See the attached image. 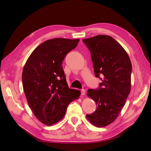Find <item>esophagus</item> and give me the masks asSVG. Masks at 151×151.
<instances>
[{
    "instance_id": "1",
    "label": "esophagus",
    "mask_w": 151,
    "mask_h": 151,
    "mask_svg": "<svg viewBox=\"0 0 151 151\" xmlns=\"http://www.w3.org/2000/svg\"><path fill=\"white\" fill-rule=\"evenodd\" d=\"M81 95L84 96V95H85V94H86V91H85L84 89H81Z\"/></svg>"
}]
</instances>
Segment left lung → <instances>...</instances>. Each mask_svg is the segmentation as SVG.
<instances>
[{"label":"left lung","instance_id":"1","mask_svg":"<svg viewBox=\"0 0 151 151\" xmlns=\"http://www.w3.org/2000/svg\"><path fill=\"white\" fill-rule=\"evenodd\" d=\"M83 42L91 52L96 77H102L98 89L87 93L98 108L86 118L93 125L104 127L116 120L124 106L131 89L132 63L125 49L111 36L99 35Z\"/></svg>","mask_w":151,"mask_h":151}]
</instances>
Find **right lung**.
Wrapping results in <instances>:
<instances>
[{
	"mask_svg": "<svg viewBox=\"0 0 151 151\" xmlns=\"http://www.w3.org/2000/svg\"><path fill=\"white\" fill-rule=\"evenodd\" d=\"M79 42L65 38L45 41L31 53L24 66L22 81L26 99L35 116L45 125L61 120L68 105L81 94L79 90L68 87L62 65Z\"/></svg>",
	"mask_w": 151,
	"mask_h": 151,
	"instance_id": "obj_1",
	"label": "right lung"
}]
</instances>
